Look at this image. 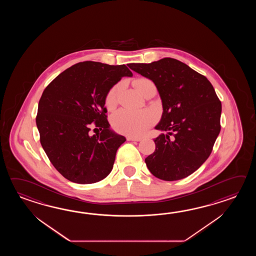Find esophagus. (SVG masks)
Masks as SVG:
<instances>
[{
	"label": "esophagus",
	"instance_id": "esophagus-1",
	"mask_svg": "<svg viewBox=\"0 0 256 256\" xmlns=\"http://www.w3.org/2000/svg\"><path fill=\"white\" fill-rule=\"evenodd\" d=\"M126 139H127V141L140 142L142 140L141 138H139V137H132V136H128V137H126Z\"/></svg>",
	"mask_w": 256,
	"mask_h": 256
}]
</instances>
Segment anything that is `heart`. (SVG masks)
<instances>
[{
  "label": "heart",
  "mask_w": 256,
  "mask_h": 256,
  "mask_svg": "<svg viewBox=\"0 0 256 256\" xmlns=\"http://www.w3.org/2000/svg\"><path fill=\"white\" fill-rule=\"evenodd\" d=\"M152 82L146 78H138L136 82V87L139 92L144 93ZM119 85H115L107 93L105 104L108 108H112L117 102V95L119 92ZM156 120V115L151 110L132 112L130 110L120 109L112 115L110 122L115 130L124 134L140 136L146 134L148 128Z\"/></svg>",
  "instance_id": "1"
}]
</instances>
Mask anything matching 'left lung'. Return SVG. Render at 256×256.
I'll use <instances>...</instances> for the list:
<instances>
[{
    "mask_svg": "<svg viewBox=\"0 0 256 256\" xmlns=\"http://www.w3.org/2000/svg\"><path fill=\"white\" fill-rule=\"evenodd\" d=\"M128 66L152 80L163 104L156 129L168 134L154 140L156 150L144 160L147 168L160 180L185 178L207 160L220 130L222 102L214 88L206 76L171 58Z\"/></svg>",
    "mask_w": 256,
    "mask_h": 256,
    "instance_id": "left-lung-1",
    "label": "left lung"
}]
</instances>
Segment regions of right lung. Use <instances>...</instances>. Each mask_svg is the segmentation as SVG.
<instances>
[{"label": "right lung", "mask_w": 256, "mask_h": 256, "mask_svg": "<svg viewBox=\"0 0 256 256\" xmlns=\"http://www.w3.org/2000/svg\"><path fill=\"white\" fill-rule=\"evenodd\" d=\"M132 76L126 65L84 61L60 73L44 88L36 118L40 142L66 180L92 184L110 173L126 139L110 130L105 98L122 76ZM92 126L102 132L90 136Z\"/></svg>", "instance_id": "right-lung-1"}]
</instances>
